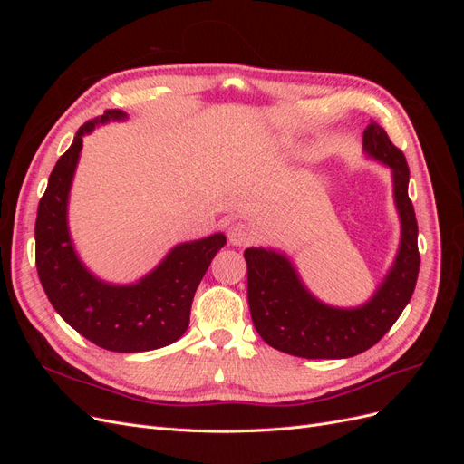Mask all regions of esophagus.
Segmentation results:
<instances>
[{
    "mask_svg": "<svg viewBox=\"0 0 464 464\" xmlns=\"http://www.w3.org/2000/svg\"><path fill=\"white\" fill-rule=\"evenodd\" d=\"M254 228L249 227L246 222H234L232 227L228 228V240L232 246L236 247H242L254 242Z\"/></svg>",
    "mask_w": 464,
    "mask_h": 464,
    "instance_id": "esophagus-1",
    "label": "esophagus"
}]
</instances>
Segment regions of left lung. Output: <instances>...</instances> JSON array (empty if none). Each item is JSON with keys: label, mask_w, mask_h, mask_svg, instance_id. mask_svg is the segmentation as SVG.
Masks as SVG:
<instances>
[{"label": "left lung", "mask_w": 464, "mask_h": 464, "mask_svg": "<svg viewBox=\"0 0 464 464\" xmlns=\"http://www.w3.org/2000/svg\"><path fill=\"white\" fill-rule=\"evenodd\" d=\"M363 152L391 168L401 244L389 273L372 298L356 307L323 304L305 288L292 261L271 247H247V302L261 339L298 358L341 360L366 353L411 302L420 271L418 224L409 199V164L382 125L363 130Z\"/></svg>", "instance_id": "left-lung-1"}]
</instances>
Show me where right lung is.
<instances>
[{"label":"right lung","mask_w":464,"mask_h":464,"mask_svg":"<svg viewBox=\"0 0 464 464\" xmlns=\"http://www.w3.org/2000/svg\"><path fill=\"white\" fill-rule=\"evenodd\" d=\"M123 110H106L81 125L72 147L55 162L38 203L36 269L53 310L85 339L111 353H147L176 343L189 325L191 302L227 236L217 232L178 244L133 285H110L94 276L77 256L67 224L69 191L82 137L96 125L123 121Z\"/></svg>","instance_id":"right-lung-1"}]
</instances>
